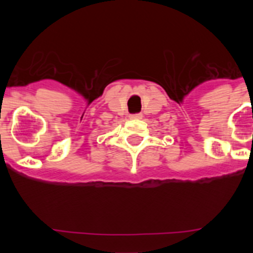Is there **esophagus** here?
Instances as JSON below:
<instances>
[{
    "label": "esophagus",
    "mask_w": 253,
    "mask_h": 253,
    "mask_svg": "<svg viewBox=\"0 0 253 253\" xmlns=\"http://www.w3.org/2000/svg\"><path fill=\"white\" fill-rule=\"evenodd\" d=\"M131 119H134V120H139L142 119V114H134V115H131Z\"/></svg>",
    "instance_id": "34e87169"
}]
</instances>
